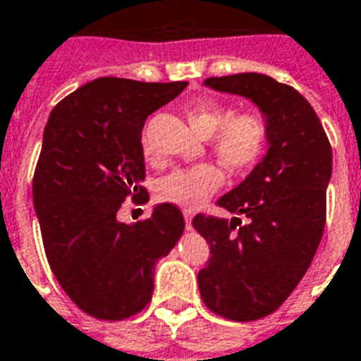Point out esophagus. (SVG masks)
<instances>
[{"mask_svg":"<svg viewBox=\"0 0 361 361\" xmlns=\"http://www.w3.org/2000/svg\"><path fill=\"white\" fill-rule=\"evenodd\" d=\"M183 216H185V226L189 230L191 228V219H193V211H183Z\"/></svg>","mask_w":361,"mask_h":361,"instance_id":"esophagus-1","label":"esophagus"}]
</instances>
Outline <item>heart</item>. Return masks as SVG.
<instances>
[{"label": "heart", "instance_id": "b5f03b06", "mask_svg": "<svg viewBox=\"0 0 361 361\" xmlns=\"http://www.w3.org/2000/svg\"><path fill=\"white\" fill-rule=\"evenodd\" d=\"M189 126L203 137H211V147L232 173L251 170L263 158L269 145L271 126L257 111L232 114L224 104L201 98L185 110ZM224 185V172L214 164H197L166 173L157 183V197L162 203L185 211L199 209Z\"/></svg>", "mask_w": 361, "mask_h": 361}]
</instances>
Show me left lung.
I'll return each instance as SVG.
<instances>
[{"label":"left lung","instance_id":"obj_1","mask_svg":"<svg viewBox=\"0 0 361 361\" xmlns=\"http://www.w3.org/2000/svg\"><path fill=\"white\" fill-rule=\"evenodd\" d=\"M204 85L250 98L271 126L265 158L216 201L248 222L203 212L193 219L211 243L209 265L197 276L204 305L220 317L255 321L279 310L315 257L333 149L315 110L294 87L261 73L211 77Z\"/></svg>","mask_w":361,"mask_h":361}]
</instances>
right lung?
Masks as SVG:
<instances>
[{"label": "right lung", "mask_w": 361, "mask_h": 361, "mask_svg": "<svg viewBox=\"0 0 361 361\" xmlns=\"http://www.w3.org/2000/svg\"><path fill=\"white\" fill-rule=\"evenodd\" d=\"M188 87L100 77L51 110L36 162L32 197L54 276L87 315L121 321L149 305L154 265L183 234L176 204L126 224L127 197L149 203L141 131L152 111Z\"/></svg>", "instance_id": "add662e5"}]
</instances>
